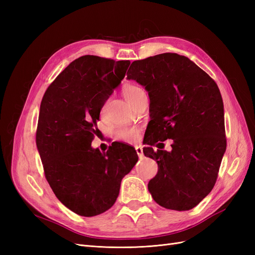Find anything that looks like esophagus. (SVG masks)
Masks as SVG:
<instances>
[{
	"instance_id": "1",
	"label": "esophagus",
	"mask_w": 255,
	"mask_h": 255,
	"mask_svg": "<svg viewBox=\"0 0 255 255\" xmlns=\"http://www.w3.org/2000/svg\"><path fill=\"white\" fill-rule=\"evenodd\" d=\"M135 150H136V152H137V154H138V156H139L140 158L143 157V152H142V148H141L140 145L135 146Z\"/></svg>"
}]
</instances>
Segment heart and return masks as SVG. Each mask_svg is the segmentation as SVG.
<instances>
[{"instance_id":"obj_1","label":"heart","mask_w":255,"mask_h":255,"mask_svg":"<svg viewBox=\"0 0 255 255\" xmlns=\"http://www.w3.org/2000/svg\"><path fill=\"white\" fill-rule=\"evenodd\" d=\"M143 92V90L139 87L137 86V85H127V86L123 88L122 90V94L125 96V98L128 100V101L130 103L133 101V100L139 95ZM137 128H132V127H125V128H120L117 129V132H116V135L119 138L120 140H132L134 138L137 136Z\"/></svg>"}]
</instances>
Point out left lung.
<instances>
[{
  "label": "left lung",
  "instance_id": "8db88e82",
  "mask_svg": "<svg viewBox=\"0 0 255 255\" xmlns=\"http://www.w3.org/2000/svg\"><path fill=\"white\" fill-rule=\"evenodd\" d=\"M128 79L143 86L150 98L151 120L143 139L149 145L143 153L158 166L148 184L150 194L168 210H191L212 191L227 148L217 84L176 53L133 61ZM167 139H174L170 152L152 150Z\"/></svg>",
  "mask_w": 255,
  "mask_h": 255
}]
</instances>
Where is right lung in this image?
<instances>
[{"mask_svg":"<svg viewBox=\"0 0 255 255\" xmlns=\"http://www.w3.org/2000/svg\"><path fill=\"white\" fill-rule=\"evenodd\" d=\"M129 60L85 55L73 60L44 92L36 144L45 179L59 201L84 217L106 212L138 160L133 146H91L106 100L125 79Z\"/></svg>","mask_w":255,"mask_h":255,"instance_id":"right-lung-1","label":"right lung"}]
</instances>
